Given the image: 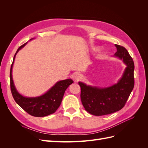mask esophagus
<instances>
[{"label":"esophagus","mask_w":148,"mask_h":148,"mask_svg":"<svg viewBox=\"0 0 148 148\" xmlns=\"http://www.w3.org/2000/svg\"><path fill=\"white\" fill-rule=\"evenodd\" d=\"M75 78L77 81H79V79H81L82 78V75L79 73H77L75 76Z\"/></svg>","instance_id":"34e87169"}]
</instances>
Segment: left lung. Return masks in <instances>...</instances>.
<instances>
[{
	"mask_svg": "<svg viewBox=\"0 0 148 148\" xmlns=\"http://www.w3.org/2000/svg\"><path fill=\"white\" fill-rule=\"evenodd\" d=\"M117 52L115 56L122 59L127 67L119 82L108 88L87 86L79 82L81 87V100L85 110L96 116L112 114L122 109L135 84L134 62L128 52L124 47L115 44Z\"/></svg>",
	"mask_w": 148,
	"mask_h": 148,
	"instance_id": "8db88e82",
	"label": "left lung"
}]
</instances>
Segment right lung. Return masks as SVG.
I'll list each match as a JSON object with an SVG mask.
<instances>
[{
	"mask_svg": "<svg viewBox=\"0 0 148 148\" xmlns=\"http://www.w3.org/2000/svg\"><path fill=\"white\" fill-rule=\"evenodd\" d=\"M27 42L21 46L16 51L13 57L10 68V89L12 95L15 102L22 109L34 117H42L54 113L60 106L65 91L71 84L73 83L71 79H67L58 82L44 95L36 97H24L16 91L12 79V66L17 52L23 47Z\"/></svg>",
	"mask_w": 148,
	"mask_h": 148,
	"instance_id": "obj_1",
	"label": "right lung"
}]
</instances>
